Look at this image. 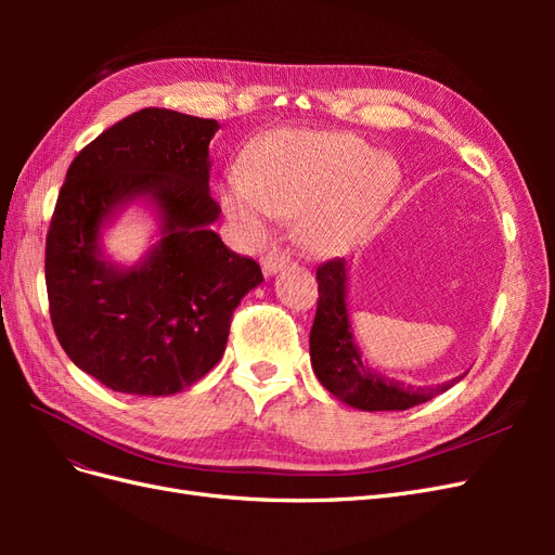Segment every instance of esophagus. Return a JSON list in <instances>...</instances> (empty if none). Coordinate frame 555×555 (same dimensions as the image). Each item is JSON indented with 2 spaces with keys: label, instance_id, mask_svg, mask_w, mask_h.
Wrapping results in <instances>:
<instances>
[{
  "label": "esophagus",
  "instance_id": "1",
  "mask_svg": "<svg viewBox=\"0 0 555 555\" xmlns=\"http://www.w3.org/2000/svg\"><path fill=\"white\" fill-rule=\"evenodd\" d=\"M289 263V255L287 251H282V249H271L268 251V255L261 259V271H263V275L266 278H273L278 271H282L284 266Z\"/></svg>",
  "mask_w": 555,
  "mask_h": 555
}]
</instances>
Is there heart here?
Wrapping results in <instances>:
<instances>
[{
  "label": "heart",
  "instance_id": "heart-1",
  "mask_svg": "<svg viewBox=\"0 0 555 555\" xmlns=\"http://www.w3.org/2000/svg\"><path fill=\"white\" fill-rule=\"evenodd\" d=\"M398 184L393 157L345 131H278L233 166L220 190L222 212L247 243L275 217L296 220L314 255H338L373 231Z\"/></svg>",
  "mask_w": 555,
  "mask_h": 555
}]
</instances>
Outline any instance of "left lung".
<instances>
[{
  "instance_id": "obj_1",
  "label": "left lung",
  "mask_w": 555,
  "mask_h": 555,
  "mask_svg": "<svg viewBox=\"0 0 555 555\" xmlns=\"http://www.w3.org/2000/svg\"><path fill=\"white\" fill-rule=\"evenodd\" d=\"M349 259H331L317 268L319 304L310 331V361L324 389L354 410L391 412L422 405L465 377L463 373L442 384L412 386L367 365L349 319Z\"/></svg>"
}]
</instances>
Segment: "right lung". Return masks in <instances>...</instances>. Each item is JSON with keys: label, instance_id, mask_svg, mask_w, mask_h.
Here are the masks:
<instances>
[{"label": "right lung", "instance_id": "add662e5", "mask_svg": "<svg viewBox=\"0 0 555 555\" xmlns=\"http://www.w3.org/2000/svg\"><path fill=\"white\" fill-rule=\"evenodd\" d=\"M217 120L143 108L108 127L72 162L46 238L50 319L82 373L117 393L173 396L224 354L231 314L263 282L255 259L210 229ZM158 222L133 264L115 262L105 231L127 207Z\"/></svg>", "mask_w": 555, "mask_h": 555}]
</instances>
